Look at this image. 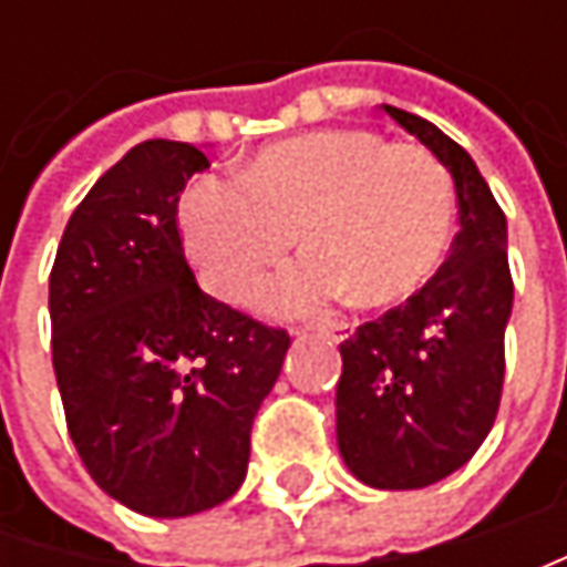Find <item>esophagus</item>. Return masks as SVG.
<instances>
[{
    "label": "esophagus",
    "mask_w": 567,
    "mask_h": 567,
    "mask_svg": "<svg viewBox=\"0 0 567 567\" xmlns=\"http://www.w3.org/2000/svg\"><path fill=\"white\" fill-rule=\"evenodd\" d=\"M316 331L318 334H328V338L340 340L350 334V324H347V321H340V318H321V321L316 324Z\"/></svg>",
    "instance_id": "obj_1"
}]
</instances>
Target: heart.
Here are the masks:
<instances>
[{
  "label": "heart",
  "instance_id": "b5f03b06",
  "mask_svg": "<svg viewBox=\"0 0 567 567\" xmlns=\"http://www.w3.org/2000/svg\"><path fill=\"white\" fill-rule=\"evenodd\" d=\"M179 220L205 287L229 302L249 293L302 227L312 251L268 280V309L299 312L347 290L362 306H391L439 271L454 188L420 144L324 128L265 147L239 176H198L179 202Z\"/></svg>",
  "mask_w": 567,
  "mask_h": 567
}]
</instances>
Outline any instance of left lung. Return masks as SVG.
Masks as SVG:
<instances>
[{"label": "left lung", "mask_w": 567, "mask_h": 567, "mask_svg": "<svg viewBox=\"0 0 567 567\" xmlns=\"http://www.w3.org/2000/svg\"><path fill=\"white\" fill-rule=\"evenodd\" d=\"M447 166L461 229L423 290L340 343L338 445L375 489H423L486 442L505 384L514 280L505 210L457 142L423 116L388 106Z\"/></svg>", "instance_id": "8db88e82"}]
</instances>
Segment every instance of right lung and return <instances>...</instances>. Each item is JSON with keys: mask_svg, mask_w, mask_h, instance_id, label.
Here are the masks:
<instances>
[{"mask_svg": "<svg viewBox=\"0 0 567 567\" xmlns=\"http://www.w3.org/2000/svg\"><path fill=\"white\" fill-rule=\"evenodd\" d=\"M207 166L195 144H135L75 207L50 271L69 435L100 489L147 517L198 514L243 486L251 420L290 347L195 280L179 195Z\"/></svg>", "mask_w": 567, "mask_h": 567, "instance_id": "1", "label": "right lung"}]
</instances>
